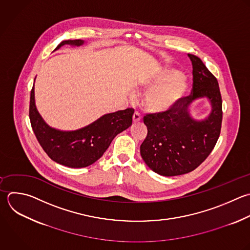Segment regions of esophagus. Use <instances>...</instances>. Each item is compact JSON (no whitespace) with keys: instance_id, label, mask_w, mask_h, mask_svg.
Masks as SVG:
<instances>
[{"instance_id":"obj_1","label":"esophagus","mask_w":250,"mask_h":250,"mask_svg":"<svg viewBox=\"0 0 250 250\" xmlns=\"http://www.w3.org/2000/svg\"><path fill=\"white\" fill-rule=\"evenodd\" d=\"M142 119V115L139 111H136L134 114H133V122L136 123V122H139L140 120Z\"/></svg>"}]
</instances>
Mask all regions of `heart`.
Here are the masks:
<instances>
[{
    "label": "heart",
    "mask_w": 250,
    "mask_h": 250,
    "mask_svg": "<svg viewBox=\"0 0 250 250\" xmlns=\"http://www.w3.org/2000/svg\"><path fill=\"white\" fill-rule=\"evenodd\" d=\"M146 90L152 89L146 97V106L154 112L168 110L175 106L187 91V82L180 72L167 68L144 84Z\"/></svg>",
    "instance_id": "heart-1"
}]
</instances>
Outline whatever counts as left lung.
Segmentation results:
<instances>
[{"label": "left lung", "instance_id": "1", "mask_svg": "<svg viewBox=\"0 0 250 250\" xmlns=\"http://www.w3.org/2000/svg\"><path fill=\"white\" fill-rule=\"evenodd\" d=\"M192 63V89L172 108L146 113L144 123L147 135L141 145L146 164L162 176L187 174L197 168L213 150L222 126V97L216 77L202 61L188 54ZM206 96L212 105L209 116L195 122L188 113L192 100Z\"/></svg>", "mask_w": 250, "mask_h": 250}]
</instances>
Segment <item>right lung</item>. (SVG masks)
Here are the masks:
<instances>
[{
    "label": "right lung",
    "instance_id": "1",
    "mask_svg": "<svg viewBox=\"0 0 250 250\" xmlns=\"http://www.w3.org/2000/svg\"><path fill=\"white\" fill-rule=\"evenodd\" d=\"M82 40L62 41V46H81ZM133 108L108 113L94 123L71 132L56 130L48 126L39 114L34 100V85L30 94L29 118L33 132L48 156L54 161L71 168L87 167L103 156L114 137L132 125Z\"/></svg>",
    "mask_w": 250,
    "mask_h": 250
}]
</instances>
